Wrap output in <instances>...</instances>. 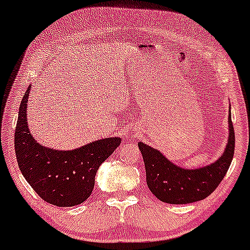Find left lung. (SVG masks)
Here are the masks:
<instances>
[{
	"instance_id": "obj_1",
	"label": "left lung",
	"mask_w": 250,
	"mask_h": 250,
	"mask_svg": "<svg viewBox=\"0 0 250 250\" xmlns=\"http://www.w3.org/2000/svg\"><path fill=\"white\" fill-rule=\"evenodd\" d=\"M229 136L224 154L214 163L188 170L174 165L161 151L142 142L138 148L143 156L146 184L151 193L167 204H190L205 199L218 188L231 163L235 149V134L228 114Z\"/></svg>"
}]
</instances>
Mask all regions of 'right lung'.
Returning <instances> with one entry per match:
<instances>
[{"label": "right lung", "instance_id": "right-lung-1", "mask_svg": "<svg viewBox=\"0 0 250 250\" xmlns=\"http://www.w3.org/2000/svg\"><path fill=\"white\" fill-rule=\"evenodd\" d=\"M30 87L20 104L15 129V152L21 172L46 203L59 207L79 205L88 199L94 188L96 171L120 146L121 138H102L68 151L42 146L28 127Z\"/></svg>", "mask_w": 250, "mask_h": 250}]
</instances>
